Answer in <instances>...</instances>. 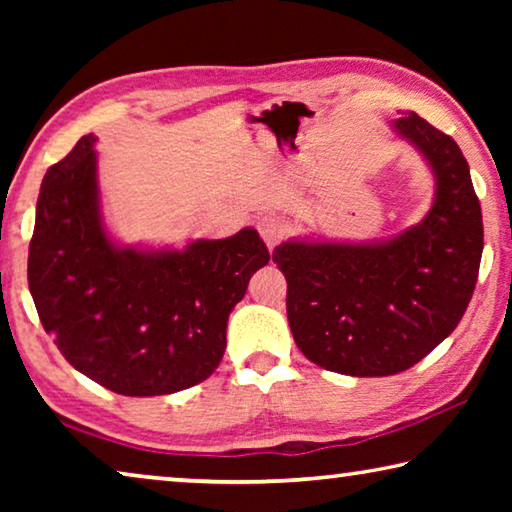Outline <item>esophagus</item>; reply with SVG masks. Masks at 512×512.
Wrapping results in <instances>:
<instances>
[{
    "label": "esophagus",
    "instance_id": "34e87169",
    "mask_svg": "<svg viewBox=\"0 0 512 512\" xmlns=\"http://www.w3.org/2000/svg\"><path fill=\"white\" fill-rule=\"evenodd\" d=\"M257 232H259V237L264 239V244L268 248H273L280 244L284 237H287L289 228H287V223L280 219V216L266 214V216H262V219H257Z\"/></svg>",
    "mask_w": 512,
    "mask_h": 512
}]
</instances>
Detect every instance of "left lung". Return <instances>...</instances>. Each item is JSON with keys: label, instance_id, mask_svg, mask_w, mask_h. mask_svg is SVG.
<instances>
[{"label": "left lung", "instance_id": "1", "mask_svg": "<svg viewBox=\"0 0 512 512\" xmlns=\"http://www.w3.org/2000/svg\"><path fill=\"white\" fill-rule=\"evenodd\" d=\"M391 128L433 173L424 219L379 241L305 237L273 250L293 341L311 363L350 377L397 375L443 343L470 305L483 253L481 205L458 144L415 112Z\"/></svg>", "mask_w": 512, "mask_h": 512}]
</instances>
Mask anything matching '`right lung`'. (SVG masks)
<instances>
[{
    "label": "right lung",
    "mask_w": 512,
    "mask_h": 512,
    "mask_svg": "<svg viewBox=\"0 0 512 512\" xmlns=\"http://www.w3.org/2000/svg\"><path fill=\"white\" fill-rule=\"evenodd\" d=\"M97 137L47 171L29 291L63 357L112 393L169 395L212 375L248 280L268 264L255 228L185 248L121 246L101 214Z\"/></svg>",
    "instance_id": "add662e5"
}]
</instances>
